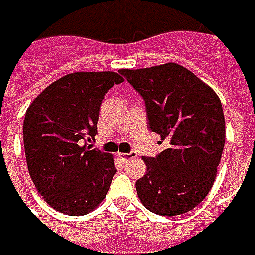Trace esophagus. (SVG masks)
Listing matches in <instances>:
<instances>
[{"instance_id":"1","label":"esophagus","mask_w":255,"mask_h":255,"mask_svg":"<svg viewBox=\"0 0 255 255\" xmlns=\"http://www.w3.org/2000/svg\"><path fill=\"white\" fill-rule=\"evenodd\" d=\"M118 156L121 158V159L124 160V162H128V160L131 159V158H134V156H136V153L134 152H129V153L118 152Z\"/></svg>"}]
</instances>
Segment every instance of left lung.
I'll use <instances>...</instances> for the list:
<instances>
[{
    "mask_svg": "<svg viewBox=\"0 0 255 255\" xmlns=\"http://www.w3.org/2000/svg\"><path fill=\"white\" fill-rule=\"evenodd\" d=\"M119 73L142 96L149 129L167 144L156 158H142L147 173L136 182L138 198L165 217L192 210L214 184L225 144L217 93L176 63Z\"/></svg>",
    "mask_w": 255,
    "mask_h": 255,
    "instance_id": "obj_1",
    "label": "left lung"
}]
</instances>
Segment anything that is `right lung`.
<instances>
[{
    "mask_svg": "<svg viewBox=\"0 0 255 255\" xmlns=\"http://www.w3.org/2000/svg\"><path fill=\"white\" fill-rule=\"evenodd\" d=\"M124 78L113 71L67 74L27 108L23 140L28 173L55 210L82 216L106 198L115 174L114 156L90 149L104 95Z\"/></svg>",
    "mask_w": 255,
    "mask_h": 255,
    "instance_id": "1",
    "label": "right lung"
}]
</instances>
